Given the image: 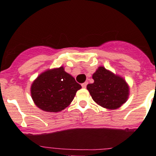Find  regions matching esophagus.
I'll list each match as a JSON object with an SVG mask.
<instances>
[{
    "instance_id": "34e87169",
    "label": "esophagus",
    "mask_w": 156,
    "mask_h": 156,
    "mask_svg": "<svg viewBox=\"0 0 156 156\" xmlns=\"http://www.w3.org/2000/svg\"><path fill=\"white\" fill-rule=\"evenodd\" d=\"M87 85H88V83L85 82V83H83V84H81V86H82L83 88H86Z\"/></svg>"
}]
</instances>
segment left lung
I'll return each instance as SVG.
<instances>
[{
  "label": "left lung",
  "mask_w": 156,
  "mask_h": 156,
  "mask_svg": "<svg viewBox=\"0 0 156 156\" xmlns=\"http://www.w3.org/2000/svg\"><path fill=\"white\" fill-rule=\"evenodd\" d=\"M92 78L94 83L88 84L87 89L98 105L114 110L126 102L129 96V86L122 77L100 66L93 74Z\"/></svg>",
  "instance_id": "8db88e82"
}]
</instances>
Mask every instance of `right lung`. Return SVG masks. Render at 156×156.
<instances>
[{
	"mask_svg": "<svg viewBox=\"0 0 156 156\" xmlns=\"http://www.w3.org/2000/svg\"><path fill=\"white\" fill-rule=\"evenodd\" d=\"M81 86L67 73L63 66L48 69L37 77L30 86L34 104L48 112H58L73 101Z\"/></svg>",
	"mask_w": 156,
	"mask_h": 156,
	"instance_id": "right-lung-1",
	"label": "right lung"
}]
</instances>
